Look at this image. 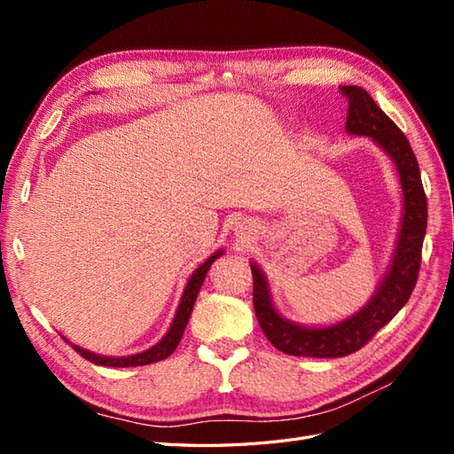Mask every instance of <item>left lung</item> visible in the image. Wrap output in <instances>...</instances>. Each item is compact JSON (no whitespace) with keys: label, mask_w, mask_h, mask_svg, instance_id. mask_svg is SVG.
<instances>
[{"label":"left lung","mask_w":454,"mask_h":454,"mask_svg":"<svg viewBox=\"0 0 454 454\" xmlns=\"http://www.w3.org/2000/svg\"><path fill=\"white\" fill-rule=\"evenodd\" d=\"M340 92L348 98L347 132L367 136L395 164L403 195V214L390 267L373 297L358 312L332 325H301L287 320L272 303L265 272L257 263H250L254 274V309L265 337L284 354L307 358H342L360 350L403 309L419 278L422 242L428 222L419 162L403 132L362 87L347 85L340 87Z\"/></svg>","instance_id":"obj_1"}]
</instances>
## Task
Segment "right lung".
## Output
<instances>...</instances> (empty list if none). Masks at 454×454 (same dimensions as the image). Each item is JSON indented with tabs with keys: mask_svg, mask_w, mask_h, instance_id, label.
<instances>
[{
	"mask_svg": "<svg viewBox=\"0 0 454 454\" xmlns=\"http://www.w3.org/2000/svg\"><path fill=\"white\" fill-rule=\"evenodd\" d=\"M223 255V250H217L214 255H210L208 259L204 261V263L191 274V278L185 286L184 290V295H182V301L180 305H177V310H176V316L172 320V325L167 332V335H164L157 345H153L151 348L144 350V352H138V354H132V356H100L96 352H90V350H85L81 348L77 345H72L81 356H83L85 360L96 364V365H107V367H136V365H147V364H155V362H160L164 358H168V356L176 350V347L180 345L182 340V335L185 332V325L189 322V316L191 312H193V307H195V301H197V295L200 292V286L206 278V272L210 270L212 263L217 259ZM67 340V339H66Z\"/></svg>",
	"mask_w": 454,
	"mask_h": 454,
	"instance_id": "add662e5",
	"label": "right lung"
}]
</instances>
